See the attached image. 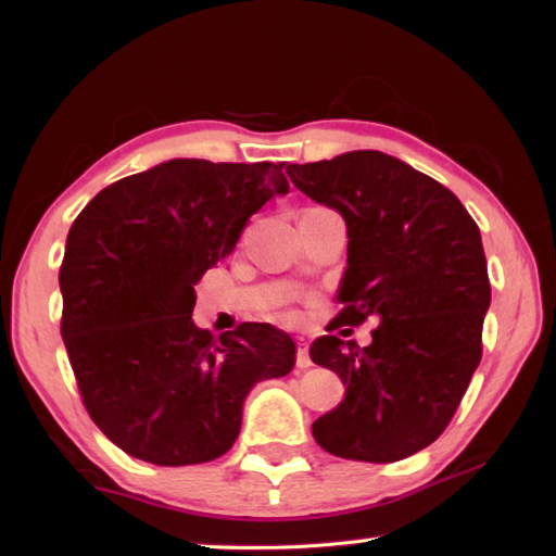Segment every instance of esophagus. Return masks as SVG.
I'll return each instance as SVG.
<instances>
[{
    "instance_id": "esophagus-1",
    "label": "esophagus",
    "mask_w": 556,
    "mask_h": 556,
    "mask_svg": "<svg viewBox=\"0 0 556 556\" xmlns=\"http://www.w3.org/2000/svg\"><path fill=\"white\" fill-rule=\"evenodd\" d=\"M296 368L299 370L312 368V357H308V345L306 343H299V348H296Z\"/></svg>"
}]
</instances>
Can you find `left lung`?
<instances>
[{
  "label": "left lung",
  "mask_w": 556,
  "mask_h": 556,
  "mask_svg": "<svg viewBox=\"0 0 556 556\" xmlns=\"http://www.w3.org/2000/svg\"><path fill=\"white\" fill-rule=\"evenodd\" d=\"M287 174L345 220L333 324L380 321L365 348L336 336L312 343V361L345 384L343 402L314 421L316 444L368 464L407 458L448 427L481 363L491 306L481 230L446 186L375 149Z\"/></svg>",
  "instance_id": "8db88e82"
}]
</instances>
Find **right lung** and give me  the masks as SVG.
<instances>
[{"mask_svg":"<svg viewBox=\"0 0 556 556\" xmlns=\"http://www.w3.org/2000/svg\"><path fill=\"white\" fill-rule=\"evenodd\" d=\"M287 191L281 164L172 159L102 188L71 225L61 336L90 419L125 454L154 466L223 456L250 390L294 368V341L271 324L213 341L191 318L203 271Z\"/></svg>","mask_w":556,"mask_h":556,"instance_id":"obj_1","label":"right lung"}]
</instances>
